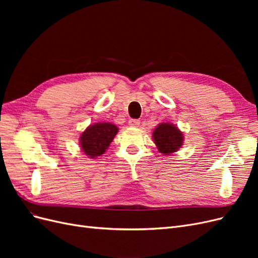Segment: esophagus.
I'll list each match as a JSON object with an SVG mask.
<instances>
[{
	"label": "esophagus",
	"instance_id": "34e87169",
	"mask_svg": "<svg viewBox=\"0 0 258 258\" xmlns=\"http://www.w3.org/2000/svg\"><path fill=\"white\" fill-rule=\"evenodd\" d=\"M129 124H130L131 127H139L140 120L139 119H130L129 120Z\"/></svg>",
	"mask_w": 258,
	"mask_h": 258
}]
</instances>
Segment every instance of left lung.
I'll return each instance as SVG.
<instances>
[{"label":"left lung","instance_id":"8db88e82","mask_svg":"<svg viewBox=\"0 0 258 258\" xmlns=\"http://www.w3.org/2000/svg\"><path fill=\"white\" fill-rule=\"evenodd\" d=\"M153 138L158 151L165 155L176 152L183 144V134L174 124L162 122L154 130Z\"/></svg>","mask_w":258,"mask_h":258}]
</instances>
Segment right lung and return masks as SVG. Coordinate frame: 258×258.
<instances>
[{"instance_id": "obj_1", "label": "right lung", "mask_w": 258, "mask_h": 258, "mask_svg": "<svg viewBox=\"0 0 258 258\" xmlns=\"http://www.w3.org/2000/svg\"><path fill=\"white\" fill-rule=\"evenodd\" d=\"M117 132L118 128L113 123L98 122L92 124L81 135L80 144L83 152L91 158L101 156L110 146Z\"/></svg>"}]
</instances>
